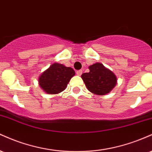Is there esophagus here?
I'll use <instances>...</instances> for the list:
<instances>
[{"label": "esophagus", "mask_w": 152, "mask_h": 152, "mask_svg": "<svg viewBox=\"0 0 152 152\" xmlns=\"http://www.w3.org/2000/svg\"><path fill=\"white\" fill-rule=\"evenodd\" d=\"M76 73H77V75L78 76H80L82 74H83V70H82V69H80V70L77 71Z\"/></svg>", "instance_id": "1"}]
</instances>
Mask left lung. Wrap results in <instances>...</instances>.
Masks as SVG:
<instances>
[{"label": "left lung", "instance_id": "1", "mask_svg": "<svg viewBox=\"0 0 152 152\" xmlns=\"http://www.w3.org/2000/svg\"><path fill=\"white\" fill-rule=\"evenodd\" d=\"M90 72L83 73L82 79L87 90L96 95H106L113 90L117 83L115 73L99 62L89 66Z\"/></svg>", "mask_w": 152, "mask_h": 152}]
</instances>
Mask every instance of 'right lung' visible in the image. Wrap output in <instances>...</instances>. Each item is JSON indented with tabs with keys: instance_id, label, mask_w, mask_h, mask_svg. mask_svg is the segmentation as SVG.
<instances>
[{
	"instance_id": "add662e5",
	"label": "right lung",
	"mask_w": 152,
	"mask_h": 152,
	"mask_svg": "<svg viewBox=\"0 0 152 152\" xmlns=\"http://www.w3.org/2000/svg\"><path fill=\"white\" fill-rule=\"evenodd\" d=\"M75 75V72L72 67L55 62L41 73L38 83L45 93L59 94L65 90L69 80Z\"/></svg>"
}]
</instances>
